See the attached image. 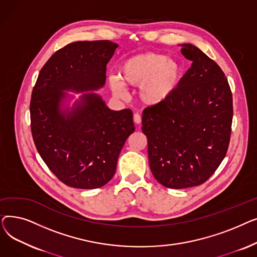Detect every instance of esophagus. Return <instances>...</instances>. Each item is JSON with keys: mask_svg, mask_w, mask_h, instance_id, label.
<instances>
[{"mask_svg": "<svg viewBox=\"0 0 257 257\" xmlns=\"http://www.w3.org/2000/svg\"><path fill=\"white\" fill-rule=\"evenodd\" d=\"M133 120H134V123L136 124H141L142 123V116H141V114H139V113H136L133 115Z\"/></svg>", "mask_w": 257, "mask_h": 257, "instance_id": "esophagus-1", "label": "esophagus"}]
</instances>
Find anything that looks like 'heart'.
<instances>
[{"label":"heart","instance_id":"obj_1","mask_svg":"<svg viewBox=\"0 0 257 257\" xmlns=\"http://www.w3.org/2000/svg\"><path fill=\"white\" fill-rule=\"evenodd\" d=\"M180 66L163 54L143 53L127 59L119 67V78L111 77L110 87L119 99L127 97L125 85L140 86L139 97L146 105H159L167 101L176 88Z\"/></svg>","mask_w":257,"mask_h":257}]
</instances>
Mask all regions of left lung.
Returning a JSON list of instances; mask_svg holds the SVG:
<instances>
[{
    "mask_svg": "<svg viewBox=\"0 0 257 257\" xmlns=\"http://www.w3.org/2000/svg\"><path fill=\"white\" fill-rule=\"evenodd\" d=\"M192 66L170 98L143 111L149 165L169 188L204 183L226 156L233 116L232 93L221 67L197 47L182 45Z\"/></svg>",
    "mask_w": 257,
    "mask_h": 257,
    "instance_id": "left-lung-1",
    "label": "left lung"
}]
</instances>
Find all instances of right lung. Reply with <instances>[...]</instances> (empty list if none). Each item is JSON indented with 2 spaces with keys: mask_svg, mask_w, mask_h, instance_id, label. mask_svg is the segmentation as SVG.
Returning <instances> with one entry per match:
<instances>
[{
  "mask_svg": "<svg viewBox=\"0 0 257 257\" xmlns=\"http://www.w3.org/2000/svg\"><path fill=\"white\" fill-rule=\"evenodd\" d=\"M117 45L109 40L72 43L40 70L30 102L31 132L50 171L65 185L91 190L115 173L117 158L134 131L131 109L110 110L97 93H84L72 111L60 110L62 90L102 87Z\"/></svg>",
  "mask_w": 257,
  "mask_h": 257,
  "instance_id": "obj_1",
  "label": "right lung"
}]
</instances>
